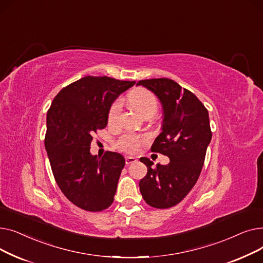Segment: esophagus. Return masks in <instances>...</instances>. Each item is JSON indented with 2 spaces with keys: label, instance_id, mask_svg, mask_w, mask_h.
<instances>
[{
  "label": "esophagus",
  "instance_id": "obj_1",
  "mask_svg": "<svg viewBox=\"0 0 263 263\" xmlns=\"http://www.w3.org/2000/svg\"><path fill=\"white\" fill-rule=\"evenodd\" d=\"M136 162V159L134 157H127L126 158V164L129 165V164H132V163H135Z\"/></svg>",
  "mask_w": 263,
  "mask_h": 263
}]
</instances>
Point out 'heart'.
I'll list each match as a JSON object with an SVG mask.
<instances>
[{
	"instance_id": "b5f03b06",
	"label": "heart",
	"mask_w": 263,
	"mask_h": 263,
	"mask_svg": "<svg viewBox=\"0 0 263 263\" xmlns=\"http://www.w3.org/2000/svg\"><path fill=\"white\" fill-rule=\"evenodd\" d=\"M128 99L130 104L144 117H151L154 116L159 107L158 98L154 92H151L145 88H135L129 92ZM121 100L117 99L113 102L108 109L107 114V121L108 123L113 124L115 123L120 115L121 110ZM144 142V139L140 135H136L133 133H128L122 135L117 142V146L126 153H135V151L140 148L141 144Z\"/></svg>"
}]
</instances>
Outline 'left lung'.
I'll return each mask as SVG.
<instances>
[{
    "label": "left lung",
    "instance_id": "8db88e82",
    "mask_svg": "<svg viewBox=\"0 0 263 263\" xmlns=\"http://www.w3.org/2000/svg\"><path fill=\"white\" fill-rule=\"evenodd\" d=\"M153 91L163 107L162 132L151 151L167 156V165L141 158L147 175L140 181L144 200L158 209H167L180 202L195 185L204 163L212 132L208 109L190 90L166 78L137 82Z\"/></svg>",
    "mask_w": 263,
    "mask_h": 263
}]
</instances>
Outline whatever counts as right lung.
Wrapping results in <instances>:
<instances>
[{"mask_svg":"<svg viewBox=\"0 0 263 263\" xmlns=\"http://www.w3.org/2000/svg\"><path fill=\"white\" fill-rule=\"evenodd\" d=\"M134 84L88 76L64 87L48 110L45 146L53 176L63 194L83 210L102 211L114 201L126 161L112 151L92 156L91 135L106 127L110 105Z\"/></svg>","mask_w":263,"mask_h":263,"instance_id":"add662e5","label":"right lung"}]
</instances>
